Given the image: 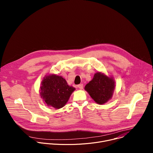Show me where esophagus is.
<instances>
[{
    "label": "esophagus",
    "instance_id": "obj_1",
    "mask_svg": "<svg viewBox=\"0 0 153 153\" xmlns=\"http://www.w3.org/2000/svg\"><path fill=\"white\" fill-rule=\"evenodd\" d=\"M78 88H79V89H80V90H82L83 88V84H79V85H78Z\"/></svg>",
    "mask_w": 153,
    "mask_h": 153
}]
</instances>
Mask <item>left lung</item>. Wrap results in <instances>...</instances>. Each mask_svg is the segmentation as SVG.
Listing matches in <instances>:
<instances>
[{"label":"left lung","instance_id":"obj_1","mask_svg":"<svg viewBox=\"0 0 153 153\" xmlns=\"http://www.w3.org/2000/svg\"><path fill=\"white\" fill-rule=\"evenodd\" d=\"M115 87V80L113 76L109 77L102 72H97L85 85V90L95 102L103 105L112 98Z\"/></svg>","mask_w":153,"mask_h":153}]
</instances>
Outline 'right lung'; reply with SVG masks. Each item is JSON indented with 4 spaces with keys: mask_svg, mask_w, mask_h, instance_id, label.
<instances>
[{
    "mask_svg": "<svg viewBox=\"0 0 153 153\" xmlns=\"http://www.w3.org/2000/svg\"><path fill=\"white\" fill-rule=\"evenodd\" d=\"M40 86V96L47 106L56 109L63 107L76 88L68 85L62 76L54 74L46 75Z\"/></svg>",
    "mask_w": 153,
    "mask_h": 153,
    "instance_id": "right-lung-1",
    "label": "right lung"
}]
</instances>
